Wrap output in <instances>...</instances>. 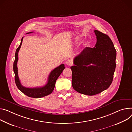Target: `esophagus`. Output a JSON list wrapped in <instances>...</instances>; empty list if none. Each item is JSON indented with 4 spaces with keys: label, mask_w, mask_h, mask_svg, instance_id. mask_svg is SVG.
I'll return each instance as SVG.
<instances>
[{
    "label": "esophagus",
    "mask_w": 132,
    "mask_h": 132,
    "mask_svg": "<svg viewBox=\"0 0 132 132\" xmlns=\"http://www.w3.org/2000/svg\"><path fill=\"white\" fill-rule=\"evenodd\" d=\"M66 64L68 66H71V65H72V64H73V62L71 61L70 59H68V60H67L66 62Z\"/></svg>",
    "instance_id": "obj_1"
}]
</instances>
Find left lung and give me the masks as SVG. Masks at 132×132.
<instances>
[{"label": "left lung", "mask_w": 132, "mask_h": 132, "mask_svg": "<svg viewBox=\"0 0 132 132\" xmlns=\"http://www.w3.org/2000/svg\"><path fill=\"white\" fill-rule=\"evenodd\" d=\"M97 42L86 47L74 59L72 86L77 92L92 96L109 88L116 68V51L109 36L95 30Z\"/></svg>", "instance_id": "8db88e82"}]
</instances>
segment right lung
I'll return each instance as SVG.
<instances>
[{
	"label": "right lung",
	"mask_w": 132,
	"mask_h": 132,
	"mask_svg": "<svg viewBox=\"0 0 132 132\" xmlns=\"http://www.w3.org/2000/svg\"><path fill=\"white\" fill-rule=\"evenodd\" d=\"M32 32H28V34L31 33ZM23 37L21 38L20 44L17 48L15 53V59L14 63V71L15 73V80L17 87L18 88L23 94L27 95V96L32 98H41L47 95H48L51 94L55 86L56 81L58 77L63 72V70L65 69L64 64H61L58 67L53 69L49 75L48 79L46 84L40 87H35V88H27L23 87L21 84L19 79L18 75V68H17V62L18 59V52L21 47Z\"/></svg>",
	"instance_id": "right-lung-1"
}]
</instances>
